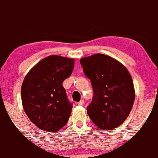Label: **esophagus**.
Returning <instances> with one entry per match:
<instances>
[{
    "label": "esophagus",
    "mask_w": 158,
    "mask_h": 158,
    "mask_svg": "<svg viewBox=\"0 0 158 158\" xmlns=\"http://www.w3.org/2000/svg\"><path fill=\"white\" fill-rule=\"evenodd\" d=\"M77 104H78L79 106H83V105L84 104V100H81V101L77 102Z\"/></svg>",
    "instance_id": "1"
}]
</instances>
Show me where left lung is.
Segmentation results:
<instances>
[{"label": "left lung", "instance_id": "8db88e82", "mask_svg": "<svg viewBox=\"0 0 158 158\" xmlns=\"http://www.w3.org/2000/svg\"><path fill=\"white\" fill-rule=\"evenodd\" d=\"M80 62L94 93L87 106L89 117L101 130L119 127L130 114L135 100L128 70L118 60L101 53L84 57Z\"/></svg>", "mask_w": 158, "mask_h": 158}]
</instances>
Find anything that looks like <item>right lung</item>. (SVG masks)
Returning <instances> with one entry per match:
<instances>
[{
    "label": "right lung",
    "mask_w": 158,
    "mask_h": 158,
    "mask_svg": "<svg viewBox=\"0 0 158 158\" xmlns=\"http://www.w3.org/2000/svg\"><path fill=\"white\" fill-rule=\"evenodd\" d=\"M74 64L73 59L49 56L25 76L21 88L23 106L40 130L55 133L67 123L73 106L62 83L72 74Z\"/></svg>",
    "instance_id": "add662e5"
}]
</instances>
